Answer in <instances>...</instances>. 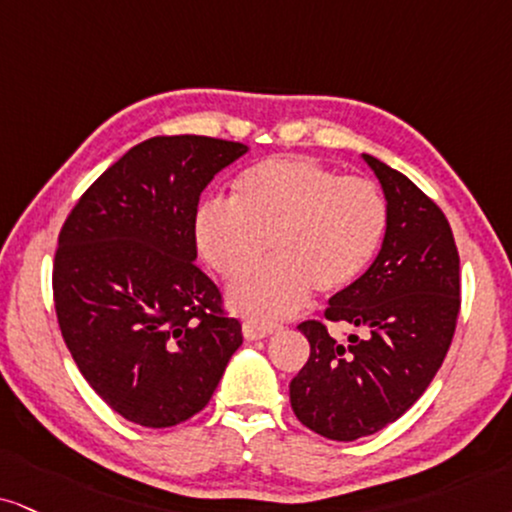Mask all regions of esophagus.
<instances>
[{"label": "esophagus", "mask_w": 512, "mask_h": 512, "mask_svg": "<svg viewBox=\"0 0 512 512\" xmlns=\"http://www.w3.org/2000/svg\"><path fill=\"white\" fill-rule=\"evenodd\" d=\"M280 332V327L277 325H261V323H254V320H246L242 325V334L249 342H256V339H266L270 334Z\"/></svg>", "instance_id": "34e87169"}]
</instances>
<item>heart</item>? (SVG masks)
<instances>
[{"label": "heart", "instance_id": "heart-1", "mask_svg": "<svg viewBox=\"0 0 512 512\" xmlns=\"http://www.w3.org/2000/svg\"><path fill=\"white\" fill-rule=\"evenodd\" d=\"M384 230L387 201L372 182L299 156L246 168L232 201L208 199L194 213L199 254L227 282L254 270L270 244L275 261L227 292L232 311L254 320L287 318L313 289L339 294L356 285Z\"/></svg>", "mask_w": 512, "mask_h": 512}]
</instances>
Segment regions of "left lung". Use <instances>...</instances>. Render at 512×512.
<instances>
[{
	"instance_id": "obj_1",
	"label": "left lung",
	"mask_w": 512,
	"mask_h": 512,
	"mask_svg": "<svg viewBox=\"0 0 512 512\" xmlns=\"http://www.w3.org/2000/svg\"><path fill=\"white\" fill-rule=\"evenodd\" d=\"M387 201L382 249L356 285L334 294L325 318L349 323L339 344L318 320L299 330L311 356L289 384L308 430L353 441L399 420L430 387L449 351L460 311V258L449 220L406 175L363 154Z\"/></svg>"
}]
</instances>
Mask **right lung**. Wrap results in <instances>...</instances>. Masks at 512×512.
Instances as JSON below:
<instances>
[{"label":"right lung","instance_id":"obj_1","mask_svg":"<svg viewBox=\"0 0 512 512\" xmlns=\"http://www.w3.org/2000/svg\"><path fill=\"white\" fill-rule=\"evenodd\" d=\"M239 142L151 137L106 168L66 218L56 318L90 387L135 425H180L211 401L242 346L220 292L194 266V213Z\"/></svg>","mask_w":512,"mask_h":512}]
</instances>
